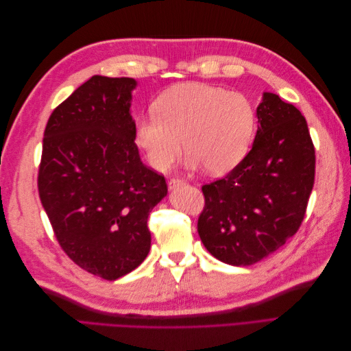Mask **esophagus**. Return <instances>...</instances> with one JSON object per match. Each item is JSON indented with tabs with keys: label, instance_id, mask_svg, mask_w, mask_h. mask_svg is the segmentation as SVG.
<instances>
[{
	"label": "esophagus",
	"instance_id": "34e87169",
	"mask_svg": "<svg viewBox=\"0 0 351 351\" xmlns=\"http://www.w3.org/2000/svg\"><path fill=\"white\" fill-rule=\"evenodd\" d=\"M184 184H186V182H184V180H182V178H171L168 182L169 190H174V189H177L180 186H184Z\"/></svg>",
	"mask_w": 351,
	"mask_h": 351
}]
</instances>
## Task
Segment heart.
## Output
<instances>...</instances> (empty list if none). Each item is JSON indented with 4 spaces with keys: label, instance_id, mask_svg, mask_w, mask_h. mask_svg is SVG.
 <instances>
[{
    "label": "heart",
    "instance_id": "b5f03b06",
    "mask_svg": "<svg viewBox=\"0 0 351 351\" xmlns=\"http://www.w3.org/2000/svg\"><path fill=\"white\" fill-rule=\"evenodd\" d=\"M256 115L250 101L206 83H184L159 95L154 112L134 121V142L156 171H168L184 147L190 169L231 171L246 156Z\"/></svg>",
    "mask_w": 351,
    "mask_h": 351
}]
</instances>
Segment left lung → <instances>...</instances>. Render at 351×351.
I'll return each instance as SVG.
<instances>
[{"instance_id":"1","label":"left lung","mask_w":351,"mask_h":351,"mask_svg":"<svg viewBox=\"0 0 351 351\" xmlns=\"http://www.w3.org/2000/svg\"><path fill=\"white\" fill-rule=\"evenodd\" d=\"M256 117L250 152L224 178L202 186L200 240L234 267L262 261L295 234L315 183V147L302 112L263 92Z\"/></svg>"}]
</instances>
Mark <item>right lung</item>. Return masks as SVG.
<instances>
[{"label": "right lung", "instance_id": "add662e5", "mask_svg": "<svg viewBox=\"0 0 351 351\" xmlns=\"http://www.w3.org/2000/svg\"><path fill=\"white\" fill-rule=\"evenodd\" d=\"M136 84L92 76L52 111L42 145L38 190L60 246L82 269L108 281L145 261L147 217L168 192L134 143Z\"/></svg>", "mask_w": 351, "mask_h": 351}]
</instances>
